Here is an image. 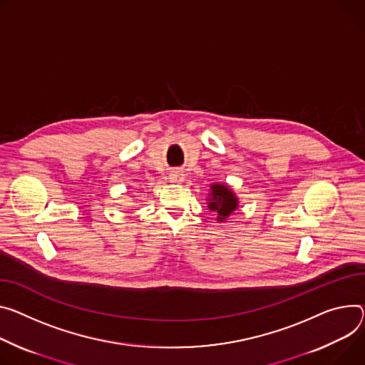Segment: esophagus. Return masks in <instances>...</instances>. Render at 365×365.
I'll list each match as a JSON object with an SVG mask.
<instances>
[{
    "mask_svg": "<svg viewBox=\"0 0 365 365\" xmlns=\"http://www.w3.org/2000/svg\"><path fill=\"white\" fill-rule=\"evenodd\" d=\"M183 180H185L183 172H173V173L170 175V182H172V183H182Z\"/></svg>",
    "mask_w": 365,
    "mask_h": 365,
    "instance_id": "34e87169",
    "label": "esophagus"
}]
</instances>
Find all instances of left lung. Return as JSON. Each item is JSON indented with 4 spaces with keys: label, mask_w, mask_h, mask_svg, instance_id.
I'll use <instances>...</instances> for the list:
<instances>
[{
    "label": "left lung",
    "mask_w": 365,
    "mask_h": 365,
    "mask_svg": "<svg viewBox=\"0 0 365 365\" xmlns=\"http://www.w3.org/2000/svg\"><path fill=\"white\" fill-rule=\"evenodd\" d=\"M208 210L217 214V221L224 222L239 208V197L227 183H212L207 197Z\"/></svg>",
    "instance_id": "1"
}]
</instances>
